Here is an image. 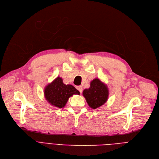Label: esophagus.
<instances>
[{"mask_svg": "<svg viewBox=\"0 0 159 159\" xmlns=\"http://www.w3.org/2000/svg\"><path fill=\"white\" fill-rule=\"evenodd\" d=\"M77 89L79 91V92H80V93H82V86H77Z\"/></svg>", "mask_w": 159, "mask_h": 159, "instance_id": "obj_1", "label": "esophagus"}]
</instances>
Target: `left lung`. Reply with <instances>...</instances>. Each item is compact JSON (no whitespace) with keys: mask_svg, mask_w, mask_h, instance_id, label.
<instances>
[{"mask_svg":"<svg viewBox=\"0 0 159 159\" xmlns=\"http://www.w3.org/2000/svg\"><path fill=\"white\" fill-rule=\"evenodd\" d=\"M82 94L89 106L92 109H97L107 101L109 90L104 82L95 79L90 82L89 88L85 89Z\"/></svg>","mask_w":159,"mask_h":159,"instance_id":"obj_1","label":"left lung"}]
</instances>
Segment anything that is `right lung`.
Segmentation results:
<instances>
[{"instance_id":"1","label":"right lung","mask_w":159,"mask_h":159,"mask_svg":"<svg viewBox=\"0 0 159 159\" xmlns=\"http://www.w3.org/2000/svg\"><path fill=\"white\" fill-rule=\"evenodd\" d=\"M44 93L46 100L50 104L60 108L65 106L70 97L80 95L79 91L73 86L64 84L60 77H57L45 87Z\"/></svg>"}]
</instances>
